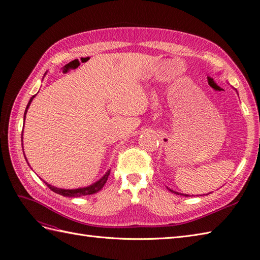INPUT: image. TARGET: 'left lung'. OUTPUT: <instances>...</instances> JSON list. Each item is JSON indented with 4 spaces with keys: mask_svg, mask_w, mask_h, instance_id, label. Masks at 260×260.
Returning a JSON list of instances; mask_svg holds the SVG:
<instances>
[{
    "mask_svg": "<svg viewBox=\"0 0 260 260\" xmlns=\"http://www.w3.org/2000/svg\"><path fill=\"white\" fill-rule=\"evenodd\" d=\"M235 91H237V90H235ZM168 188V190L170 191V192H172V193H175V194H178V195H184V196H188V195H186V194H181V193H178V192H175V191H172V190H170V188L169 187H167Z\"/></svg>",
    "mask_w": 260,
    "mask_h": 260,
    "instance_id": "left-lung-1",
    "label": "left lung"
}]
</instances>
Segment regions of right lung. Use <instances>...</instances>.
Here are the masks:
<instances>
[{"instance_id": "1", "label": "right lung", "mask_w": 260, "mask_h": 260, "mask_svg": "<svg viewBox=\"0 0 260 260\" xmlns=\"http://www.w3.org/2000/svg\"><path fill=\"white\" fill-rule=\"evenodd\" d=\"M35 96L36 95H34L29 101V103H28V105L26 107V111H25V116H23V120H25V117H26L28 108L31 104V102H32V100L35 99ZM23 124H25V121H23ZM21 145H22V133H21ZM23 155H25V153H23ZM25 158H26V156H25ZM26 161H27V158H26ZM109 174H111V170H108L103 177H102L99 181H96V182H94V183H92L88 186H84V187L72 188V190H69V188H59V187H56V186H53L49 183H46L45 181H44V183L48 185V187H50L53 192L57 193L59 195L66 196V198H79V196L91 195V194H94V193H98L100 190H102V188H103V186H104V184L106 183Z\"/></svg>"}]
</instances>
